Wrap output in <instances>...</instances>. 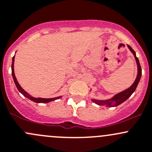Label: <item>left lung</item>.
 Masks as SVG:
<instances>
[{"label":"left lung","mask_w":152,"mask_h":152,"mask_svg":"<svg viewBox=\"0 0 152 152\" xmlns=\"http://www.w3.org/2000/svg\"><path fill=\"white\" fill-rule=\"evenodd\" d=\"M127 47H128L129 49H130V50L132 52V53L133 54L135 60H136L137 65H138V75H137L136 79H135V81H134V83L132 84V85L130 87H129L128 89H125V90L123 91L122 92H119V93L116 94V95H114L112 98L108 99V100H95V99H92V102H94V103H96V104L101 105H106L107 107L117 106V105H120L121 103H122L123 102L125 101L126 100H127V99L131 96V95L135 92V89H136L137 86H138V83H139L140 81V77H141L142 70L139 63V60H138V58L136 57V55H135V51H134L129 45H127Z\"/></svg>","instance_id":"left-lung-1"}]
</instances>
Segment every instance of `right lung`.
Here are the masks:
<instances>
[{
    "mask_svg": "<svg viewBox=\"0 0 152 152\" xmlns=\"http://www.w3.org/2000/svg\"><path fill=\"white\" fill-rule=\"evenodd\" d=\"M15 56V55H14ZM14 56L12 58V77H13V79H14V83H15V85L16 87H17V89L19 90V92H21L22 95H24L25 97H28V99H30V100H31L32 101L35 102V103H49V102H51V101H53V100H57V99L60 98L61 96L60 97H54V98H41V97H38V98H36V97H32L31 95H29V94L28 93V92H25V90H24L22 88L21 86L19 84L18 81H17V79H16V76H15V74H14Z\"/></svg>",
    "mask_w": 152,
    "mask_h": 152,
    "instance_id": "add662e5",
    "label": "right lung"
}]
</instances>
